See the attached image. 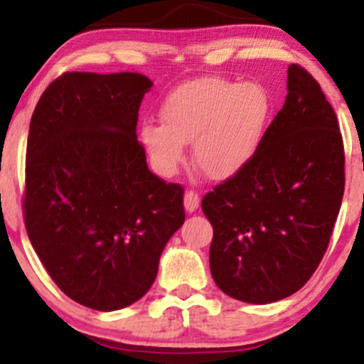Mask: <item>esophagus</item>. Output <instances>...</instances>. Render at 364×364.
<instances>
[{
  "label": "esophagus",
  "instance_id": "1",
  "mask_svg": "<svg viewBox=\"0 0 364 364\" xmlns=\"http://www.w3.org/2000/svg\"><path fill=\"white\" fill-rule=\"evenodd\" d=\"M198 203H200V195L195 190H186L185 193V209L188 213H195L198 209Z\"/></svg>",
  "mask_w": 364,
  "mask_h": 364
}]
</instances>
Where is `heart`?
<instances>
[{
	"mask_svg": "<svg viewBox=\"0 0 364 364\" xmlns=\"http://www.w3.org/2000/svg\"><path fill=\"white\" fill-rule=\"evenodd\" d=\"M269 115V93L259 82L202 77L174 90L162 124L143 122L139 138L161 174H174L193 143L195 164L209 178L226 179L252 159Z\"/></svg>",
	"mask_w": 364,
	"mask_h": 364,
	"instance_id": "heart-1",
	"label": "heart"
}]
</instances>
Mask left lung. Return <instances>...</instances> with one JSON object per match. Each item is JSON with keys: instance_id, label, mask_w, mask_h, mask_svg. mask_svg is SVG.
Returning <instances> with one entry per match:
<instances>
[{"instance_id": "8db88e82", "label": "left lung", "mask_w": 364, "mask_h": 364, "mask_svg": "<svg viewBox=\"0 0 364 364\" xmlns=\"http://www.w3.org/2000/svg\"><path fill=\"white\" fill-rule=\"evenodd\" d=\"M285 105L249 162L203 195L215 285L250 304L277 302L313 277L344 197L337 115L304 67H289Z\"/></svg>"}]
</instances>
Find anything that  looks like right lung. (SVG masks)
Instances as JSON below:
<instances>
[{"instance_id":"1","label":"right lung","mask_w":364,"mask_h":364,"mask_svg":"<svg viewBox=\"0 0 364 364\" xmlns=\"http://www.w3.org/2000/svg\"><path fill=\"white\" fill-rule=\"evenodd\" d=\"M150 87L133 72H65L31 119L27 235L58 289L91 309H122L149 292L185 223V190L150 173L136 136Z\"/></svg>"}]
</instances>
